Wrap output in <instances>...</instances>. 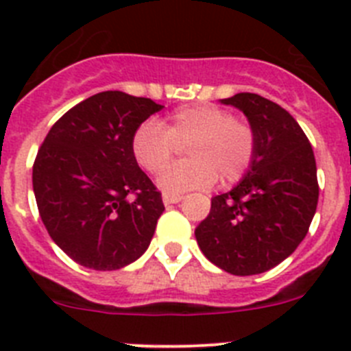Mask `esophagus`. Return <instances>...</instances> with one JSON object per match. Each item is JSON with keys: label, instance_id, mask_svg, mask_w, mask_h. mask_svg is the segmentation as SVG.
<instances>
[{"label": "esophagus", "instance_id": "obj_1", "mask_svg": "<svg viewBox=\"0 0 351 351\" xmlns=\"http://www.w3.org/2000/svg\"><path fill=\"white\" fill-rule=\"evenodd\" d=\"M182 195H169V193H165L163 195V204H165V206H170V204H178V202H181L182 200Z\"/></svg>", "mask_w": 351, "mask_h": 351}]
</instances>
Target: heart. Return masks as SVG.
Masks as SVG:
<instances>
[{"instance_id":"heart-1","label":"heart","mask_w":351,"mask_h":351,"mask_svg":"<svg viewBox=\"0 0 351 351\" xmlns=\"http://www.w3.org/2000/svg\"><path fill=\"white\" fill-rule=\"evenodd\" d=\"M178 145H188L184 164L162 168ZM255 132L246 121L232 117L214 105H186L165 123L145 121L132 137V154L145 172L156 173L161 191L179 195L207 190L214 182L232 184L243 178L255 160Z\"/></svg>"}]
</instances>
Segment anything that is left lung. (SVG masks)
<instances>
[{"instance_id":"obj_1","label":"left lung","mask_w":351,"mask_h":351,"mask_svg":"<svg viewBox=\"0 0 351 351\" xmlns=\"http://www.w3.org/2000/svg\"><path fill=\"white\" fill-rule=\"evenodd\" d=\"M221 104L250 121L255 160L235 188L210 200L195 237L223 271L260 274L288 258L308 234L318 204L315 154L299 123L274 101L237 93Z\"/></svg>"}]
</instances>
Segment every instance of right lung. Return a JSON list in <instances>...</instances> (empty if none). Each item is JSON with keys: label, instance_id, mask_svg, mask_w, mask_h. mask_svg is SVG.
I'll list each match as a JSON object with an SVG mask.
<instances>
[{"label": "right lung", "instance_id": "add662e5", "mask_svg": "<svg viewBox=\"0 0 351 351\" xmlns=\"http://www.w3.org/2000/svg\"><path fill=\"white\" fill-rule=\"evenodd\" d=\"M161 108L151 98L98 93L56 121L38 149L33 191L40 218L84 267L117 271L149 247L165 206L133 158L132 137Z\"/></svg>", "mask_w": 351, "mask_h": 351}]
</instances>
